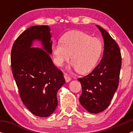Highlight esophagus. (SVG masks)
Listing matches in <instances>:
<instances>
[{"mask_svg":"<svg viewBox=\"0 0 133 133\" xmlns=\"http://www.w3.org/2000/svg\"><path fill=\"white\" fill-rule=\"evenodd\" d=\"M64 78H65V82H69L71 80L70 76H69L68 74H66V73H64Z\"/></svg>","mask_w":133,"mask_h":133,"instance_id":"34e87169","label":"esophagus"}]
</instances>
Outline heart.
<instances>
[{"label": "heart", "instance_id": "heart-1", "mask_svg": "<svg viewBox=\"0 0 133 133\" xmlns=\"http://www.w3.org/2000/svg\"><path fill=\"white\" fill-rule=\"evenodd\" d=\"M102 48V43L98 38H92L84 32L74 31L64 36L62 42L53 43L51 52L57 65L62 66L71 57L72 68L84 74L95 68Z\"/></svg>", "mask_w": 133, "mask_h": 133}]
</instances>
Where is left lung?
Returning <instances> with one entry per match:
<instances>
[{"mask_svg":"<svg viewBox=\"0 0 133 133\" xmlns=\"http://www.w3.org/2000/svg\"><path fill=\"white\" fill-rule=\"evenodd\" d=\"M104 38V49L100 64L91 73L78 79L82 92L80 102L91 113H99L108 108L118 86L122 65L120 48L108 32L99 25Z\"/></svg>","mask_w":133,"mask_h":133,"instance_id":"1","label":"left lung"}]
</instances>
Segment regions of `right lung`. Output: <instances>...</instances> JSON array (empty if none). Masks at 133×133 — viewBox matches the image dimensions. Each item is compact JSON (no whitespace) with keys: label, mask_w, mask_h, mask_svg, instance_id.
Masks as SVG:
<instances>
[{"label":"right lung","mask_w":133,"mask_h":133,"mask_svg":"<svg viewBox=\"0 0 133 133\" xmlns=\"http://www.w3.org/2000/svg\"><path fill=\"white\" fill-rule=\"evenodd\" d=\"M49 25L28 28L15 41L11 53L13 77L22 102L33 115L48 117L57 105V94L65 83L63 73L53 64ZM40 41L42 48H32Z\"/></svg>","instance_id":"add662e5"}]
</instances>
